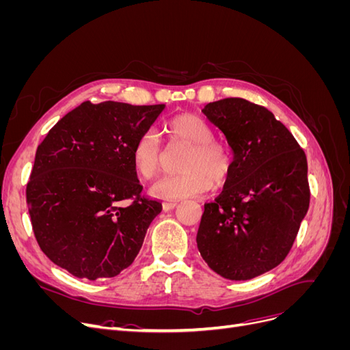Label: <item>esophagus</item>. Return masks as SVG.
Masks as SVG:
<instances>
[{"instance_id": "1", "label": "esophagus", "mask_w": 350, "mask_h": 350, "mask_svg": "<svg viewBox=\"0 0 350 350\" xmlns=\"http://www.w3.org/2000/svg\"><path fill=\"white\" fill-rule=\"evenodd\" d=\"M179 204V201H165L163 203V210H172Z\"/></svg>"}]
</instances>
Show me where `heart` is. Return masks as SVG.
I'll list each match as a JSON object with an SVG mask.
<instances>
[{
  "mask_svg": "<svg viewBox=\"0 0 350 350\" xmlns=\"http://www.w3.org/2000/svg\"><path fill=\"white\" fill-rule=\"evenodd\" d=\"M163 131L172 142L189 146L181 169L152 187V194L163 200L200 197L213 185H225L234 172L235 156L230 147L215 139V130L206 120L193 113H179L163 124ZM133 167L137 175L152 179L161 169L162 144L154 130L143 131L133 146Z\"/></svg>",
  "mask_w": 350,
  "mask_h": 350,
  "instance_id": "1",
  "label": "heart"
}]
</instances>
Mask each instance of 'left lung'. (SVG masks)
Wrapping results in <instances>:
<instances>
[{"instance_id":"left-lung-1","label":"left lung","mask_w":350,"mask_h":350,"mask_svg":"<svg viewBox=\"0 0 350 350\" xmlns=\"http://www.w3.org/2000/svg\"><path fill=\"white\" fill-rule=\"evenodd\" d=\"M203 112L225 134L235 166L224 191L204 204L197 247L221 278L248 280L289 254L310 207L308 163L267 108L226 98Z\"/></svg>"}]
</instances>
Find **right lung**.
<instances>
[{"instance_id": "add662e5", "label": "right lung", "mask_w": 350, "mask_h": 350, "mask_svg": "<svg viewBox=\"0 0 350 350\" xmlns=\"http://www.w3.org/2000/svg\"><path fill=\"white\" fill-rule=\"evenodd\" d=\"M165 105L83 102L52 126L26 187L35 238L76 278H113L131 266L157 200L142 196L133 146Z\"/></svg>"}]
</instances>
